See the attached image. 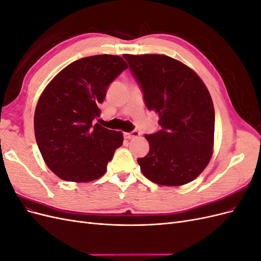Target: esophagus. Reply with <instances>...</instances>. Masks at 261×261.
Instances as JSON below:
<instances>
[{"label": "esophagus", "instance_id": "1", "mask_svg": "<svg viewBox=\"0 0 261 261\" xmlns=\"http://www.w3.org/2000/svg\"><path fill=\"white\" fill-rule=\"evenodd\" d=\"M140 135V133L138 130H133L130 133H124V138L125 139H133V138H137Z\"/></svg>", "mask_w": 261, "mask_h": 261}]
</instances>
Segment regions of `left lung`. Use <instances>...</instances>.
<instances>
[{"label":"left lung","instance_id":"8db88e82","mask_svg":"<svg viewBox=\"0 0 261 261\" xmlns=\"http://www.w3.org/2000/svg\"><path fill=\"white\" fill-rule=\"evenodd\" d=\"M124 59L161 126L145 135L150 150L137 160L141 172L159 185L189 183L212 155L215 108L207 87L192 68L167 55L124 54Z\"/></svg>","mask_w":261,"mask_h":261}]
</instances>
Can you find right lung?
Segmentation results:
<instances>
[{
  "instance_id": "1",
  "label": "right lung",
  "mask_w": 261,
  "mask_h": 261,
  "mask_svg": "<svg viewBox=\"0 0 261 261\" xmlns=\"http://www.w3.org/2000/svg\"><path fill=\"white\" fill-rule=\"evenodd\" d=\"M126 62L93 55L70 63L45 87L35 112L37 145L48 168L67 181H91L105 174L123 134L102 127L99 103Z\"/></svg>"
}]
</instances>
